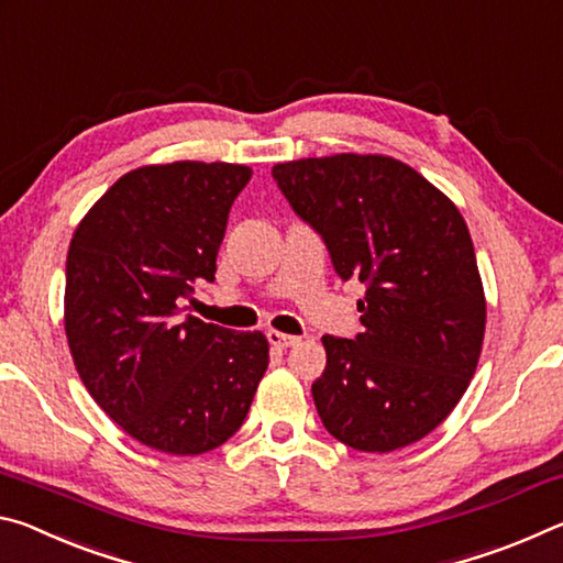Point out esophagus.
Here are the masks:
<instances>
[{"label":"esophagus","mask_w":563,"mask_h":563,"mask_svg":"<svg viewBox=\"0 0 563 563\" xmlns=\"http://www.w3.org/2000/svg\"><path fill=\"white\" fill-rule=\"evenodd\" d=\"M268 340H271V345H273L275 350L292 347L295 342H298V338H295V335H288V332H278V330H271V332H268Z\"/></svg>","instance_id":"obj_1"}]
</instances>
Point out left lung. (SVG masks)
<instances>
[{
    "label": "left lung",
    "instance_id": "1",
    "mask_svg": "<svg viewBox=\"0 0 563 563\" xmlns=\"http://www.w3.org/2000/svg\"><path fill=\"white\" fill-rule=\"evenodd\" d=\"M292 211L325 241L342 280L367 285L355 340L322 338L312 383L325 430L360 452H393L437 430L470 387L487 300L456 206L412 166L335 154L273 166Z\"/></svg>",
    "mask_w": 563,
    "mask_h": 563
}]
</instances>
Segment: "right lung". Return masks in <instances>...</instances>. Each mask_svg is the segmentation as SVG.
<instances>
[{
	"instance_id": "1",
	"label": "right lung",
	"mask_w": 563,
	"mask_h": 563,
	"mask_svg": "<svg viewBox=\"0 0 563 563\" xmlns=\"http://www.w3.org/2000/svg\"><path fill=\"white\" fill-rule=\"evenodd\" d=\"M253 170L174 161L129 170L76 225L64 330L84 387L133 440L194 456L241 430L268 369L263 332L184 316L216 278L228 213Z\"/></svg>"
}]
</instances>
